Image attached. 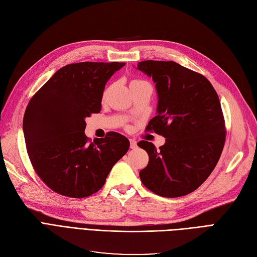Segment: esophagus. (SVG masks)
<instances>
[{"instance_id":"1","label":"esophagus","mask_w":257,"mask_h":257,"mask_svg":"<svg viewBox=\"0 0 257 257\" xmlns=\"http://www.w3.org/2000/svg\"><path fill=\"white\" fill-rule=\"evenodd\" d=\"M130 144H131V149H136L137 142L135 141V139H130Z\"/></svg>"}]
</instances>
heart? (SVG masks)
<instances>
[{
	"instance_id": "1",
	"label": "heart",
	"mask_w": 257,
	"mask_h": 257,
	"mask_svg": "<svg viewBox=\"0 0 257 257\" xmlns=\"http://www.w3.org/2000/svg\"><path fill=\"white\" fill-rule=\"evenodd\" d=\"M136 81H139V80H133L132 82H136Z\"/></svg>"
}]
</instances>
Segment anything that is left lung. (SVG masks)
<instances>
[{"mask_svg": "<svg viewBox=\"0 0 257 257\" xmlns=\"http://www.w3.org/2000/svg\"><path fill=\"white\" fill-rule=\"evenodd\" d=\"M137 69L152 77L158 92L157 115L147 130L166 138L159 149L147 141L137 144L149 155L139 177L157 195H188L221 157L226 131L219 96L205 76L174 61H143Z\"/></svg>", "mask_w": 257, "mask_h": 257, "instance_id": "left-lung-1", "label": "left lung"}]
</instances>
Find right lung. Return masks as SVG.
<instances>
[{
    "label": "right lung",
    "instance_id": "add662e5",
    "mask_svg": "<svg viewBox=\"0 0 257 257\" xmlns=\"http://www.w3.org/2000/svg\"><path fill=\"white\" fill-rule=\"evenodd\" d=\"M125 63L65 65L31 98L23 116L27 151L36 174L60 195L83 198L104 185L130 148L115 132L90 142L85 118L102 108L106 82Z\"/></svg>",
    "mask_w": 257,
    "mask_h": 257
}]
</instances>
